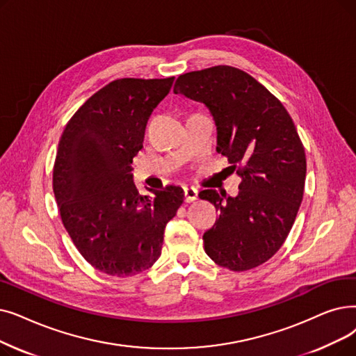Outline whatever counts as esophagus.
I'll return each instance as SVG.
<instances>
[{"label":"esophagus","mask_w":356,"mask_h":356,"mask_svg":"<svg viewBox=\"0 0 356 356\" xmlns=\"http://www.w3.org/2000/svg\"><path fill=\"white\" fill-rule=\"evenodd\" d=\"M183 192H184V200H186L188 204H191V202H193V200L197 199V191L195 188H184Z\"/></svg>","instance_id":"34e87169"}]
</instances>
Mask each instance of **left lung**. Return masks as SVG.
Returning a JSON list of instances; mask_svg holds the SVG:
<instances>
[{"mask_svg": "<svg viewBox=\"0 0 356 356\" xmlns=\"http://www.w3.org/2000/svg\"><path fill=\"white\" fill-rule=\"evenodd\" d=\"M173 91L208 107L216 151L241 177L236 197L199 193L220 211L204 234L205 252L234 272L260 266L281 249L302 200L307 161L297 128L265 86L234 67L186 72Z\"/></svg>", "mask_w": 356, "mask_h": 356, "instance_id": "1", "label": "left lung"}]
</instances>
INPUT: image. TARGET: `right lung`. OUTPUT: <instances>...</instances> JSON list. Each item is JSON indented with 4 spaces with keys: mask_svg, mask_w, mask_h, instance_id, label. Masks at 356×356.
I'll return each instance as SVG.
<instances>
[{
    "mask_svg": "<svg viewBox=\"0 0 356 356\" xmlns=\"http://www.w3.org/2000/svg\"><path fill=\"white\" fill-rule=\"evenodd\" d=\"M173 81L109 83L74 113L59 140L54 193L60 220L76 250L103 273L127 277L149 269L183 204V189L173 184L140 195L131 173L148 118Z\"/></svg>",
    "mask_w": 356,
    "mask_h": 356,
    "instance_id": "obj_1",
    "label": "right lung"
}]
</instances>
